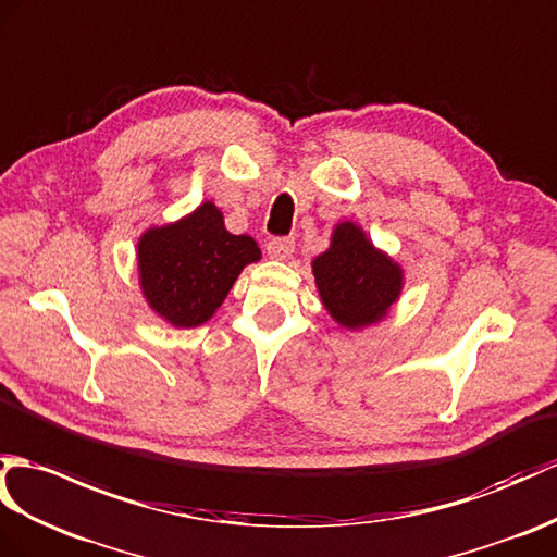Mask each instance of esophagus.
I'll return each mask as SVG.
<instances>
[{"label":"esophagus","instance_id":"1","mask_svg":"<svg viewBox=\"0 0 557 557\" xmlns=\"http://www.w3.org/2000/svg\"><path fill=\"white\" fill-rule=\"evenodd\" d=\"M294 253V239L292 237H273L268 242V256L275 261H287Z\"/></svg>","mask_w":557,"mask_h":557}]
</instances>
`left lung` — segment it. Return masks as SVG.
Returning a JSON list of instances; mask_svg holds the SVG:
<instances>
[{"instance_id": "8db88e82", "label": "left lung", "mask_w": 557, "mask_h": 557, "mask_svg": "<svg viewBox=\"0 0 557 557\" xmlns=\"http://www.w3.org/2000/svg\"><path fill=\"white\" fill-rule=\"evenodd\" d=\"M313 275L330 315L348 330L382 320L404 284L400 268L354 223L337 225L332 247L313 261Z\"/></svg>"}]
</instances>
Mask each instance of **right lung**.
<instances>
[{
  "instance_id": "obj_1",
  "label": "right lung",
  "mask_w": 557,
  "mask_h": 557,
  "mask_svg": "<svg viewBox=\"0 0 557 557\" xmlns=\"http://www.w3.org/2000/svg\"><path fill=\"white\" fill-rule=\"evenodd\" d=\"M261 258L247 235L225 230L211 201L139 239L137 268L149 306L175 327H197L225 301L244 265Z\"/></svg>"
}]
</instances>
